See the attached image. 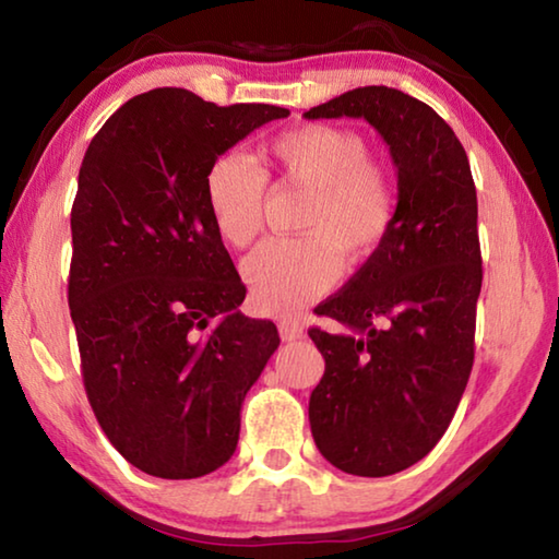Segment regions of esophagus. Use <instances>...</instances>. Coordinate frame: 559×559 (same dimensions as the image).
<instances>
[{"label": "esophagus", "instance_id": "obj_1", "mask_svg": "<svg viewBox=\"0 0 559 559\" xmlns=\"http://www.w3.org/2000/svg\"><path fill=\"white\" fill-rule=\"evenodd\" d=\"M278 333H281V340H286V343H293V340H300L302 337V325L296 323V320H281Z\"/></svg>", "mask_w": 559, "mask_h": 559}]
</instances>
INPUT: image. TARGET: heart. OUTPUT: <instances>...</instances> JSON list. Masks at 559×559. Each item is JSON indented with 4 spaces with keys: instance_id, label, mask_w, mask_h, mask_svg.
Wrapping results in <instances>:
<instances>
[{
    "instance_id": "b5f03b06",
    "label": "heart",
    "mask_w": 559,
    "mask_h": 559,
    "mask_svg": "<svg viewBox=\"0 0 559 559\" xmlns=\"http://www.w3.org/2000/svg\"><path fill=\"white\" fill-rule=\"evenodd\" d=\"M286 185L310 189L298 239H269L241 263L259 313L290 316L325 293L347 261H365L390 236L396 187L355 130L310 122L281 132L266 147ZM204 202L222 239L241 249L263 224L266 173L241 153H224L204 175Z\"/></svg>"
}]
</instances>
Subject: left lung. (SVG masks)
Segmentation results:
<instances>
[{"mask_svg": "<svg viewBox=\"0 0 559 559\" xmlns=\"http://www.w3.org/2000/svg\"><path fill=\"white\" fill-rule=\"evenodd\" d=\"M302 116L365 118L396 167L390 236L316 308L345 333L308 330L325 357L308 404L316 447L353 476H392L437 447L468 384L484 281L476 185L449 122L396 88L347 91Z\"/></svg>", "mask_w": 559, "mask_h": 559, "instance_id": "obj_1", "label": "left lung"}]
</instances>
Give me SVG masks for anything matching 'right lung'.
<instances>
[{"label":"right lung","mask_w":559,"mask_h":559,"mask_svg":"<svg viewBox=\"0 0 559 559\" xmlns=\"http://www.w3.org/2000/svg\"><path fill=\"white\" fill-rule=\"evenodd\" d=\"M286 108L185 88L130 98L91 140L71 210L69 308L93 414L132 466L200 478L234 456L241 404L281 343L204 202L216 157Z\"/></svg>","instance_id":"add662e5"}]
</instances>
